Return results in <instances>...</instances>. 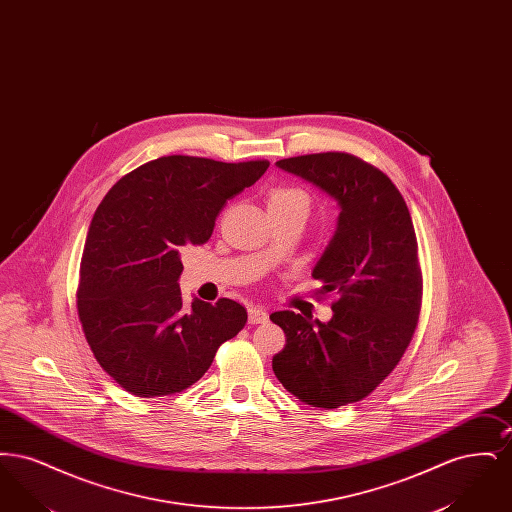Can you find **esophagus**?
I'll return each mask as SVG.
<instances>
[{
    "label": "esophagus",
    "mask_w": 512,
    "mask_h": 512,
    "mask_svg": "<svg viewBox=\"0 0 512 512\" xmlns=\"http://www.w3.org/2000/svg\"><path fill=\"white\" fill-rule=\"evenodd\" d=\"M247 315H249V324H263L268 320V313L263 307H251Z\"/></svg>",
    "instance_id": "1"
}]
</instances>
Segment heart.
Listing matches in <instances>:
<instances>
[{
  "label": "heart",
  "instance_id": "b5f03b06",
  "mask_svg": "<svg viewBox=\"0 0 512 512\" xmlns=\"http://www.w3.org/2000/svg\"><path fill=\"white\" fill-rule=\"evenodd\" d=\"M282 201H303L307 203V194L301 190V188H295V186H280V188H274L270 192L268 197V205L270 203H282Z\"/></svg>",
  "mask_w": 512,
  "mask_h": 512
}]
</instances>
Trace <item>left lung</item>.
<instances>
[{
  "label": "left lung",
  "mask_w": 512,
  "mask_h": 512,
  "mask_svg": "<svg viewBox=\"0 0 512 512\" xmlns=\"http://www.w3.org/2000/svg\"><path fill=\"white\" fill-rule=\"evenodd\" d=\"M276 165L332 195L341 213L313 270L326 293H336L334 317L324 324L293 311L272 313L286 334L272 370L299 401L338 409L376 390L413 340L422 307L413 220L390 178L351 153H311Z\"/></svg>",
  "instance_id": "1"
}]
</instances>
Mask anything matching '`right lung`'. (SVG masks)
<instances>
[{
	"label": "right lung",
	"mask_w": 512,
	"mask_h": 512,
	"mask_svg": "<svg viewBox=\"0 0 512 512\" xmlns=\"http://www.w3.org/2000/svg\"><path fill=\"white\" fill-rule=\"evenodd\" d=\"M267 159L222 163L169 155L124 174L96 209L80 261L76 309L101 368L128 393L188 390L247 322L240 303L182 305L180 251L205 244L228 199Z\"/></svg>",
	"instance_id": "1"
}]
</instances>
